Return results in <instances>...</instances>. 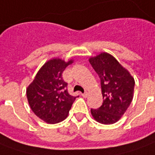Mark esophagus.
Wrapping results in <instances>:
<instances>
[{
    "label": "esophagus",
    "mask_w": 155,
    "mask_h": 155,
    "mask_svg": "<svg viewBox=\"0 0 155 155\" xmlns=\"http://www.w3.org/2000/svg\"><path fill=\"white\" fill-rule=\"evenodd\" d=\"M88 95H89L88 92H85V93H83V94H82V96H83L84 98H86V97L88 96Z\"/></svg>",
    "instance_id": "esophagus-1"
}]
</instances>
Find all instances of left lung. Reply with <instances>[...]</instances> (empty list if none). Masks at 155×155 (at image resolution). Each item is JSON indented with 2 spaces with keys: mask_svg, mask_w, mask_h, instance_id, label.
<instances>
[{
  "mask_svg": "<svg viewBox=\"0 0 155 155\" xmlns=\"http://www.w3.org/2000/svg\"><path fill=\"white\" fill-rule=\"evenodd\" d=\"M99 75L103 103L98 109H91L93 118L101 124L119 121L134 98L135 81L129 71L110 54L102 52L89 59Z\"/></svg>",
  "mask_w": 155,
  "mask_h": 155,
  "instance_id": "1",
  "label": "left lung"
}]
</instances>
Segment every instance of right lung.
I'll use <instances>...</instances> for the list:
<instances>
[{"label":"right lung","mask_w":155,"mask_h":155,"mask_svg":"<svg viewBox=\"0 0 155 155\" xmlns=\"http://www.w3.org/2000/svg\"><path fill=\"white\" fill-rule=\"evenodd\" d=\"M73 62V59L64 61L59 58L48 60L27 88L30 107L45 123H60L68 117L76 96L68 93L67 83L63 80L62 73Z\"/></svg>","instance_id":"1"}]
</instances>
